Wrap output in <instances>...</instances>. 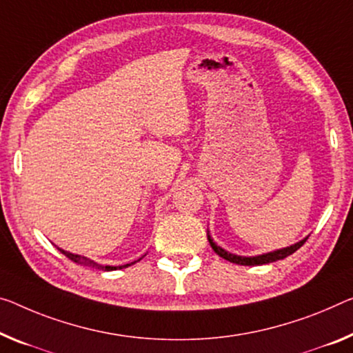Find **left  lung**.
Returning a JSON list of instances; mask_svg holds the SVG:
<instances>
[{
  "mask_svg": "<svg viewBox=\"0 0 353 353\" xmlns=\"http://www.w3.org/2000/svg\"><path fill=\"white\" fill-rule=\"evenodd\" d=\"M307 240L306 238H303L295 245L292 246H287L283 249H276V251H271V252H265V254H260V256H251V257H246V256H236V254H232L229 251H225V249H222L221 246L216 245L213 241V238H211L210 232H208V241L211 248H213V251L218 254L219 257L229 260L232 263H236V265H248V267H254V265H265V263H271V262H276V260H281V259H285L289 257L290 254H294L296 249H300L303 245H305V241Z\"/></svg>",
  "mask_w": 353,
  "mask_h": 353,
  "instance_id": "8db88e82",
  "label": "left lung"
}]
</instances>
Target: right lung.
Masks as SVG:
<instances>
[{"instance_id": "obj_1", "label": "right lung", "mask_w": 353, "mask_h": 353, "mask_svg": "<svg viewBox=\"0 0 353 353\" xmlns=\"http://www.w3.org/2000/svg\"><path fill=\"white\" fill-rule=\"evenodd\" d=\"M59 249V248H58ZM59 251H61L64 256H66L68 259H70L72 260V262H75V263H79V265H82V267H93V268H97V270H102V271H113V270H123V268H128V267H131V265H134L135 262H139V260H135V262H131V263H126V265H120V267H112V265H101V263H97V262H94V260H91V259H88V257H85V256H79V254H72V252H68V251H64V249H59Z\"/></svg>"}]
</instances>
